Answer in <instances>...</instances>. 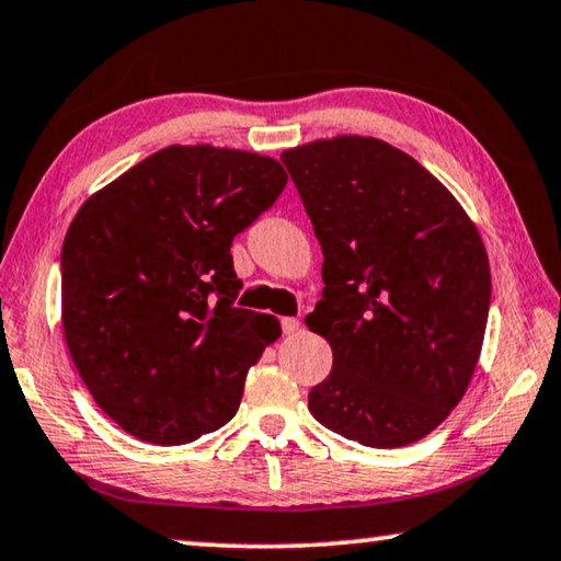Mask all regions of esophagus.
Segmentation results:
<instances>
[{"instance_id":"obj_1","label":"esophagus","mask_w":561,"mask_h":561,"mask_svg":"<svg viewBox=\"0 0 561 561\" xmlns=\"http://www.w3.org/2000/svg\"><path fill=\"white\" fill-rule=\"evenodd\" d=\"M280 329H283V333L286 335H293V333H298V329H300V321L298 318H280Z\"/></svg>"}]
</instances>
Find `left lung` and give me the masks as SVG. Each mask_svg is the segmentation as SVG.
Segmentation results:
<instances>
[{
    "instance_id": "8db88e82",
    "label": "left lung",
    "mask_w": 561,
    "mask_h": 561,
    "mask_svg": "<svg viewBox=\"0 0 561 561\" xmlns=\"http://www.w3.org/2000/svg\"><path fill=\"white\" fill-rule=\"evenodd\" d=\"M323 251L306 325L333 368L318 424L374 449L431 434L463 399L484 343L486 248L459 201L393 145L339 135L280 154Z\"/></svg>"
}]
</instances>
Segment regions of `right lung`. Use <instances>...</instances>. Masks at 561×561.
Instances as JSON below:
<instances>
[{"label": "right lung", "instance_id": "add662e5", "mask_svg": "<svg viewBox=\"0 0 561 561\" xmlns=\"http://www.w3.org/2000/svg\"><path fill=\"white\" fill-rule=\"evenodd\" d=\"M288 183L257 152L170 145L94 193L62 245V331L98 407L142 442L226 426L278 318L236 308L238 232Z\"/></svg>", "mask_w": 561, "mask_h": 561}]
</instances>
